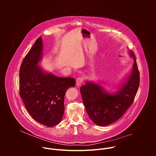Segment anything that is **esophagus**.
<instances>
[{
    "label": "esophagus",
    "mask_w": 156,
    "mask_h": 156,
    "mask_svg": "<svg viewBox=\"0 0 156 156\" xmlns=\"http://www.w3.org/2000/svg\"><path fill=\"white\" fill-rule=\"evenodd\" d=\"M84 78L82 77V76L78 78L77 80H76V86H80L83 83V82L84 81Z\"/></svg>",
    "instance_id": "34e87169"
}]
</instances>
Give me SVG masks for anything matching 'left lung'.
Instances as JSON below:
<instances>
[{
	"instance_id": "left-lung-1",
	"label": "left lung",
	"mask_w": 156,
	"mask_h": 156,
	"mask_svg": "<svg viewBox=\"0 0 156 156\" xmlns=\"http://www.w3.org/2000/svg\"><path fill=\"white\" fill-rule=\"evenodd\" d=\"M131 73L117 91L108 93L99 84L87 81L80 88L83 102L90 118L97 125L107 126L119 120L133 104L140 85V72L136 57Z\"/></svg>"
}]
</instances>
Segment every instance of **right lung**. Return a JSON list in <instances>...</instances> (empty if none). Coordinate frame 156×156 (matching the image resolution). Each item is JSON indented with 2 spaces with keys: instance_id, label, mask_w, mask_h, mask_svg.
Listing matches in <instances>:
<instances>
[{
  "instance_id": "right-lung-1",
  "label": "right lung",
  "mask_w": 156,
  "mask_h": 156,
  "mask_svg": "<svg viewBox=\"0 0 156 156\" xmlns=\"http://www.w3.org/2000/svg\"><path fill=\"white\" fill-rule=\"evenodd\" d=\"M43 44L39 37L25 56L20 69V96L34 120L47 126L58 124L63 115L66 90L74 87L73 78H60L38 65Z\"/></svg>"
}]
</instances>
